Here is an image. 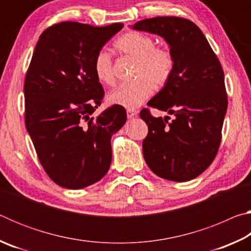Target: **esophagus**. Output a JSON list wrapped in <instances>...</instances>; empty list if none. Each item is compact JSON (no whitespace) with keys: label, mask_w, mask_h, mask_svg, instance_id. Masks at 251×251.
<instances>
[{"label":"esophagus","mask_w":251,"mask_h":251,"mask_svg":"<svg viewBox=\"0 0 251 251\" xmlns=\"http://www.w3.org/2000/svg\"><path fill=\"white\" fill-rule=\"evenodd\" d=\"M126 113H127V117L128 118H133L135 116H137V114H138V112L136 109H129V108L126 110Z\"/></svg>","instance_id":"1"}]
</instances>
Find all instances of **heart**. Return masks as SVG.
<instances>
[{"label":"heart","mask_w":251,"mask_h":251,"mask_svg":"<svg viewBox=\"0 0 251 251\" xmlns=\"http://www.w3.org/2000/svg\"><path fill=\"white\" fill-rule=\"evenodd\" d=\"M115 48L122 55L135 59L133 76L136 78L129 83L118 85L109 93L107 100L110 104L133 109L141 106L150 97L152 85L163 87L168 82L175 62L171 50L156 46L155 40L142 32H127L115 42ZM93 69L100 84L114 83L113 59L107 52H97Z\"/></svg>","instance_id":"heart-1"}]
</instances>
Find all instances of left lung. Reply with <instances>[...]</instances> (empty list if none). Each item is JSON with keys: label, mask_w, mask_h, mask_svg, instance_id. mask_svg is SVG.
<instances>
[{"label": "left lung", "mask_w": 251, "mask_h": 251, "mask_svg": "<svg viewBox=\"0 0 251 251\" xmlns=\"http://www.w3.org/2000/svg\"><path fill=\"white\" fill-rule=\"evenodd\" d=\"M131 28L163 37L175 62L172 77L147 103L175 118L154 117L147 108L139 114L148 126L144 158L164 179L192 180L209 167L222 141L228 105L223 67L192 21L157 16Z\"/></svg>", "instance_id": "1"}]
</instances>
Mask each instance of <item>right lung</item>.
I'll return each mask as SVG.
<instances>
[{"mask_svg": "<svg viewBox=\"0 0 251 251\" xmlns=\"http://www.w3.org/2000/svg\"><path fill=\"white\" fill-rule=\"evenodd\" d=\"M123 26L62 22L46 28L34 50L24 82L25 126L44 171L64 188H85L109 169L110 138L127 116L120 105L92 116L104 96L93 62Z\"/></svg>", "mask_w": 251, "mask_h": 251, "instance_id": "1", "label": "right lung"}]
</instances>
